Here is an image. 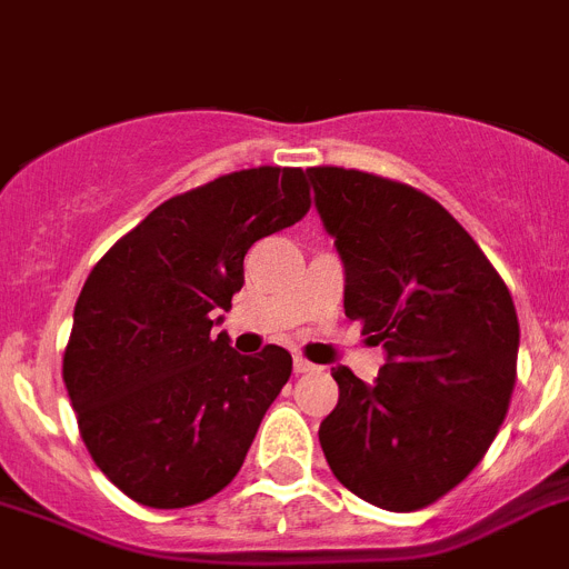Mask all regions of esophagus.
Here are the masks:
<instances>
[{
    "mask_svg": "<svg viewBox=\"0 0 569 569\" xmlns=\"http://www.w3.org/2000/svg\"><path fill=\"white\" fill-rule=\"evenodd\" d=\"M315 363H309V360L306 358H295V375H309V372H315Z\"/></svg>",
    "mask_w": 569,
    "mask_h": 569,
    "instance_id": "34e87169",
    "label": "esophagus"
}]
</instances>
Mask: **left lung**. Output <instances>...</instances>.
Instances as JSON below:
<instances>
[{
	"instance_id": "8db88e82",
	"label": "left lung",
	"mask_w": 569,
	"mask_h": 569,
	"mask_svg": "<svg viewBox=\"0 0 569 569\" xmlns=\"http://www.w3.org/2000/svg\"><path fill=\"white\" fill-rule=\"evenodd\" d=\"M306 177L343 263L346 318L387 352L372 383L332 367L340 398L320 447L358 498L421 510L478 467L510 407L521 338L510 289L432 197L352 168Z\"/></svg>"
}]
</instances>
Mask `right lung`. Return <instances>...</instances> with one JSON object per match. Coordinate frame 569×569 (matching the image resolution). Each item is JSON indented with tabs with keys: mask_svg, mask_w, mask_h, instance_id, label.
<instances>
[{
	"mask_svg": "<svg viewBox=\"0 0 569 569\" xmlns=\"http://www.w3.org/2000/svg\"><path fill=\"white\" fill-rule=\"evenodd\" d=\"M306 211L300 168L234 171L157 206L88 274L62 378L91 458L142 507L200 503L243 467L291 355H240L211 326L251 243Z\"/></svg>",
	"mask_w": 569,
	"mask_h": 569,
	"instance_id": "obj_1",
	"label": "right lung"
}]
</instances>
